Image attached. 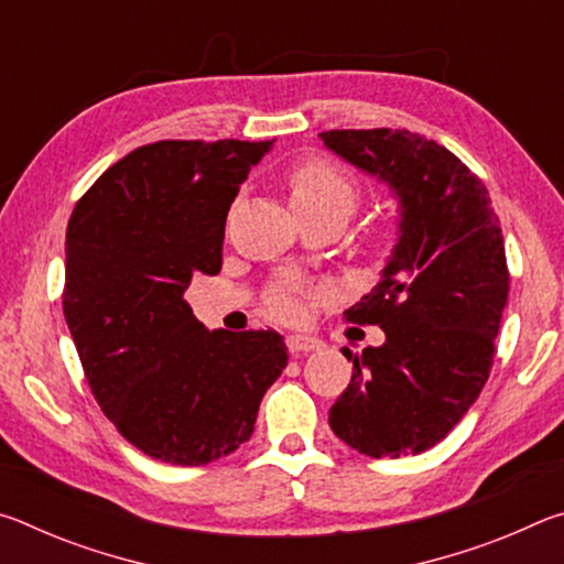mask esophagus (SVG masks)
Masks as SVG:
<instances>
[{
    "label": "esophagus",
    "mask_w": 564,
    "mask_h": 564,
    "mask_svg": "<svg viewBox=\"0 0 564 564\" xmlns=\"http://www.w3.org/2000/svg\"><path fill=\"white\" fill-rule=\"evenodd\" d=\"M285 346H289L293 356H303V352L321 350L323 343L316 336H305V333H291V336L285 338Z\"/></svg>",
    "instance_id": "1"
}]
</instances>
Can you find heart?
<instances>
[{
  "label": "heart",
  "mask_w": 564,
  "mask_h": 564,
  "mask_svg": "<svg viewBox=\"0 0 564 564\" xmlns=\"http://www.w3.org/2000/svg\"><path fill=\"white\" fill-rule=\"evenodd\" d=\"M285 184H289L293 212L299 216H330L343 226L358 202V184L352 176L323 156L299 161L285 176ZM378 248H386V238H380ZM301 293L303 285L295 281L275 283L269 295L271 311L285 321L301 318Z\"/></svg>",
  "instance_id": "obj_1"
}]
</instances>
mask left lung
Segmentation results:
<instances>
[{"instance_id": "left-lung-1", "label": "left lung", "mask_w": 564, "mask_h": 564, "mask_svg": "<svg viewBox=\"0 0 564 564\" xmlns=\"http://www.w3.org/2000/svg\"><path fill=\"white\" fill-rule=\"evenodd\" d=\"M333 154L386 181L400 236L373 291L348 323L380 326L386 343L352 356L328 423L370 457L425 453L460 423L488 383L510 273L490 194L460 159L408 129H333Z\"/></svg>"}]
</instances>
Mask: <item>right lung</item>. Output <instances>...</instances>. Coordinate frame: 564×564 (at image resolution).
Returning <instances> with one entry per match:
<instances>
[{"instance_id": "right-lung-1", "label": "right lung", "mask_w": 564, "mask_h": 564, "mask_svg": "<svg viewBox=\"0 0 564 564\" xmlns=\"http://www.w3.org/2000/svg\"><path fill=\"white\" fill-rule=\"evenodd\" d=\"M273 141H156L94 181L66 226L64 318L113 427L154 460L206 465L253 433L289 366L275 330H206L184 301L221 271L226 216Z\"/></svg>"}]
</instances>
